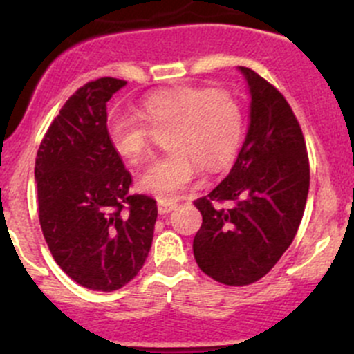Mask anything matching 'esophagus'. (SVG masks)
I'll list each match as a JSON object with an SVG mask.
<instances>
[{
  "mask_svg": "<svg viewBox=\"0 0 354 354\" xmlns=\"http://www.w3.org/2000/svg\"><path fill=\"white\" fill-rule=\"evenodd\" d=\"M176 209V203L174 202H169V200H159L157 202V210H159L160 216H164V214H169L171 210Z\"/></svg>",
  "mask_w": 354,
  "mask_h": 354,
  "instance_id": "esophagus-1",
  "label": "esophagus"
}]
</instances>
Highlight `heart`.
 <instances>
[{
  "instance_id": "obj_1",
  "label": "heart",
  "mask_w": 354,
  "mask_h": 354,
  "mask_svg": "<svg viewBox=\"0 0 354 354\" xmlns=\"http://www.w3.org/2000/svg\"><path fill=\"white\" fill-rule=\"evenodd\" d=\"M166 128L167 154L156 157L138 173L135 187L162 200L176 198L202 169L224 166L236 154L243 114L236 99L223 91L178 87L144 99L138 114L116 113L108 120V137L124 160L137 164L149 154L151 128Z\"/></svg>"
}]
</instances>
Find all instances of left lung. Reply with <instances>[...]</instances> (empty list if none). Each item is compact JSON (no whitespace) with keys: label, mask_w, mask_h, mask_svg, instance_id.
<instances>
[{"label":"left lung","mask_w":354,"mask_h":354,"mask_svg":"<svg viewBox=\"0 0 354 354\" xmlns=\"http://www.w3.org/2000/svg\"><path fill=\"white\" fill-rule=\"evenodd\" d=\"M238 70L250 94L245 142L230 174L194 202L202 214L195 260L227 286L255 283L276 266L295 240L310 187L305 138L288 101L259 73Z\"/></svg>","instance_id":"8db88e82"}]
</instances>
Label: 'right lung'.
<instances>
[{
	"mask_svg": "<svg viewBox=\"0 0 354 354\" xmlns=\"http://www.w3.org/2000/svg\"><path fill=\"white\" fill-rule=\"evenodd\" d=\"M127 85L97 78L78 88L35 157L39 221L56 263L80 286L116 291L144 266L156 200L130 195L131 176L108 137L106 104Z\"/></svg>",
	"mask_w": 354,
	"mask_h": 354,
	"instance_id": "obj_1",
	"label": "right lung"
}]
</instances>
